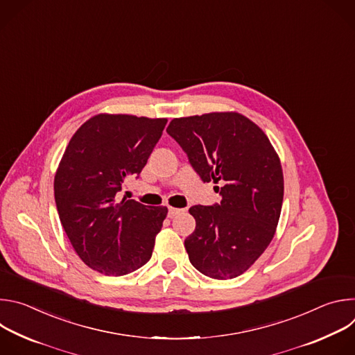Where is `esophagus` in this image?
I'll return each mask as SVG.
<instances>
[{"label": "esophagus", "mask_w": 355, "mask_h": 355, "mask_svg": "<svg viewBox=\"0 0 355 355\" xmlns=\"http://www.w3.org/2000/svg\"><path fill=\"white\" fill-rule=\"evenodd\" d=\"M182 209H178V208H168V218H174L177 216L178 214H181Z\"/></svg>", "instance_id": "34e87169"}]
</instances>
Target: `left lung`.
<instances>
[{
    "label": "left lung",
    "instance_id": "8db88e82",
    "mask_svg": "<svg viewBox=\"0 0 355 355\" xmlns=\"http://www.w3.org/2000/svg\"><path fill=\"white\" fill-rule=\"evenodd\" d=\"M204 182H220V204L192 207L196 226L185 239L191 264L215 279L247 271L271 243L284 199L279 157L267 135L237 112H211L170 122Z\"/></svg>",
    "mask_w": 355,
    "mask_h": 355
}]
</instances>
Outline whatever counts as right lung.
Masks as SVG:
<instances>
[{
  "instance_id": "1",
  "label": "right lung",
  "mask_w": 355,
  "mask_h": 355,
  "mask_svg": "<svg viewBox=\"0 0 355 355\" xmlns=\"http://www.w3.org/2000/svg\"><path fill=\"white\" fill-rule=\"evenodd\" d=\"M166 118L99 114L73 135L55 175L63 229L89 268L121 277L144 266L168 209L135 199L118 202L129 175H139L157 144Z\"/></svg>"
}]
</instances>
